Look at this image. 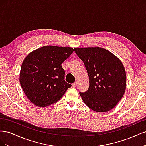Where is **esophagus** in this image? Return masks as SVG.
I'll use <instances>...</instances> for the list:
<instances>
[{
  "label": "esophagus",
  "instance_id": "esophagus-1",
  "mask_svg": "<svg viewBox=\"0 0 146 146\" xmlns=\"http://www.w3.org/2000/svg\"><path fill=\"white\" fill-rule=\"evenodd\" d=\"M77 82H74V83H72V86L73 87H76V86H77Z\"/></svg>",
  "mask_w": 146,
  "mask_h": 146
}]
</instances>
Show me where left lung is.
Masks as SVG:
<instances>
[{
  "label": "left lung",
  "mask_w": 146,
  "mask_h": 146,
  "mask_svg": "<svg viewBox=\"0 0 146 146\" xmlns=\"http://www.w3.org/2000/svg\"><path fill=\"white\" fill-rule=\"evenodd\" d=\"M76 54L85 64L90 86L80 92L83 101L96 112L112 110L125 93L126 72L122 61L101 47H76Z\"/></svg>",
  "instance_id": "8db88e82"
}]
</instances>
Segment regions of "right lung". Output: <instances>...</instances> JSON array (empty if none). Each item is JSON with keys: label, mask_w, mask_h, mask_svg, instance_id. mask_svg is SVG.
I'll return each mask as SVG.
<instances>
[{"label": "right lung", "mask_w": 146, "mask_h": 146, "mask_svg": "<svg viewBox=\"0 0 146 146\" xmlns=\"http://www.w3.org/2000/svg\"><path fill=\"white\" fill-rule=\"evenodd\" d=\"M69 47L46 46L31 52L21 66L19 82L35 105L46 107L59 100L71 85L66 83L61 64L72 54Z\"/></svg>", "instance_id": "right-lung-1"}]
</instances>
